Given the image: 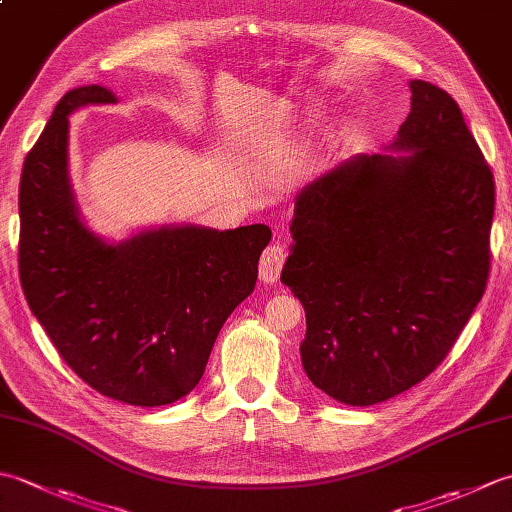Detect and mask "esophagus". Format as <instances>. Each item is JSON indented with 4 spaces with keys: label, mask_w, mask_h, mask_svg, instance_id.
I'll list each match as a JSON object with an SVG mask.
<instances>
[{
    "label": "esophagus",
    "mask_w": 512,
    "mask_h": 512,
    "mask_svg": "<svg viewBox=\"0 0 512 512\" xmlns=\"http://www.w3.org/2000/svg\"><path fill=\"white\" fill-rule=\"evenodd\" d=\"M286 264V248L281 244H270L262 259H259V279L264 284H275L281 275V268Z\"/></svg>",
    "instance_id": "obj_1"
}]
</instances>
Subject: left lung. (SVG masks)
I'll return each mask as SVG.
<instances>
[{"mask_svg":"<svg viewBox=\"0 0 512 512\" xmlns=\"http://www.w3.org/2000/svg\"><path fill=\"white\" fill-rule=\"evenodd\" d=\"M411 112L385 151L341 162L295 200L281 284L306 310L314 387L369 407L418 385L480 303L493 173L458 103L409 81Z\"/></svg>","mask_w":512,"mask_h":512,"instance_id":"1","label":"left lung"}]
</instances>
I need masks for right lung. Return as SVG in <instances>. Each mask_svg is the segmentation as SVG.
Masks as SVG:
<instances>
[{"label":"right lung","mask_w":512,"mask_h":512,"mask_svg":"<svg viewBox=\"0 0 512 512\" xmlns=\"http://www.w3.org/2000/svg\"><path fill=\"white\" fill-rule=\"evenodd\" d=\"M116 103L103 85L54 107L19 182V279L61 358L99 394L136 407L176 402L200 383L224 321L255 290L266 224L215 231L145 228L107 242L83 222L70 184V121Z\"/></svg>","instance_id":"1"}]
</instances>
